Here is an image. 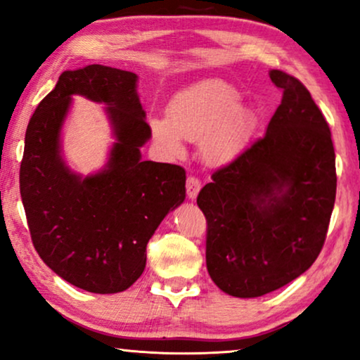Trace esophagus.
Masks as SVG:
<instances>
[{"label": "esophagus", "mask_w": 360, "mask_h": 360, "mask_svg": "<svg viewBox=\"0 0 360 360\" xmlns=\"http://www.w3.org/2000/svg\"><path fill=\"white\" fill-rule=\"evenodd\" d=\"M200 188H202V181L198 180L197 176L190 175L188 179H187V195H188V198H192V200H195V198H197L198 192H200Z\"/></svg>", "instance_id": "esophagus-1"}]
</instances>
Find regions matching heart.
<instances>
[{
    "label": "heart",
    "mask_w": 360,
    "mask_h": 360,
    "mask_svg": "<svg viewBox=\"0 0 360 360\" xmlns=\"http://www.w3.org/2000/svg\"><path fill=\"white\" fill-rule=\"evenodd\" d=\"M240 93L220 79L203 82L168 108V120H153L152 131L168 153L181 152V139L200 141L208 165H224L240 152L252 127V115L238 105Z\"/></svg>",
    "instance_id": "obj_1"
}]
</instances>
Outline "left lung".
I'll use <instances>...</instances> for the list:
<instances>
[{
    "instance_id": "obj_1",
    "label": "left lung",
    "mask_w": 360,
    "mask_h": 360,
    "mask_svg": "<svg viewBox=\"0 0 360 360\" xmlns=\"http://www.w3.org/2000/svg\"><path fill=\"white\" fill-rule=\"evenodd\" d=\"M282 101L265 135L200 190L207 270L220 290L250 299L277 290L316 262L335 202L329 125L307 88L272 70Z\"/></svg>"
}]
</instances>
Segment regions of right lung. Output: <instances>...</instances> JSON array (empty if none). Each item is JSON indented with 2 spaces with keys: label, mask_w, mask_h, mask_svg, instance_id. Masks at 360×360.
<instances>
[{
  "label": "right lung",
  "mask_w": 360,
  "mask_h": 360,
  "mask_svg": "<svg viewBox=\"0 0 360 360\" xmlns=\"http://www.w3.org/2000/svg\"><path fill=\"white\" fill-rule=\"evenodd\" d=\"M136 78L103 65L63 72L26 128L20 193L31 240L53 272L93 294H117L136 282L146 243L185 200L184 168L141 162L152 130ZM73 94L109 105L117 140L104 170L85 179L60 157L59 133Z\"/></svg>",
  "instance_id": "1"
}]
</instances>
